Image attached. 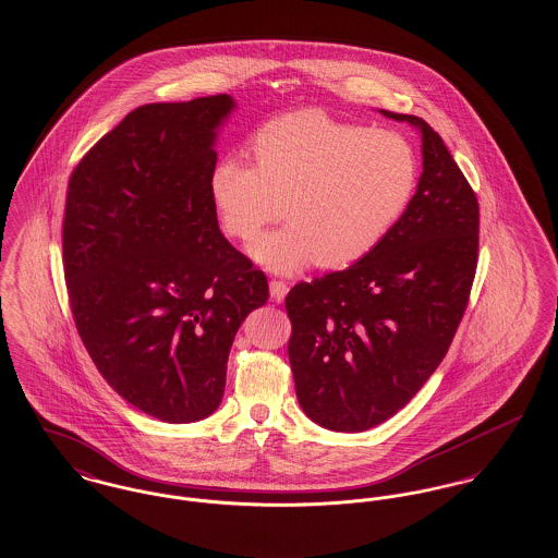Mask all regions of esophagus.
Listing matches in <instances>:
<instances>
[{
  "label": "esophagus",
  "instance_id": "1",
  "mask_svg": "<svg viewBox=\"0 0 558 558\" xmlns=\"http://www.w3.org/2000/svg\"><path fill=\"white\" fill-rule=\"evenodd\" d=\"M268 290H270V298H272L275 302H283L286 295L290 292L288 283H286V281H277V279H272V281L268 283Z\"/></svg>",
  "mask_w": 558,
  "mask_h": 558
}]
</instances>
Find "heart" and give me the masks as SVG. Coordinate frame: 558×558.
<instances>
[{"instance_id": "b5f03b06", "label": "heart", "mask_w": 558, "mask_h": 558, "mask_svg": "<svg viewBox=\"0 0 558 558\" xmlns=\"http://www.w3.org/2000/svg\"><path fill=\"white\" fill-rule=\"evenodd\" d=\"M256 163L220 157L209 199L227 235L250 241L286 202L292 225L256 239L250 254L277 272L347 268L369 256L410 206L417 157L388 130L298 111L270 119L252 141Z\"/></svg>"}]
</instances>
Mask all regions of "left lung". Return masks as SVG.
Masks as SVG:
<instances>
[{"instance_id":"1","label":"left lung","mask_w":558,"mask_h":558,"mask_svg":"<svg viewBox=\"0 0 558 558\" xmlns=\"http://www.w3.org/2000/svg\"><path fill=\"white\" fill-rule=\"evenodd\" d=\"M422 177L395 229L363 260L293 286L286 308L298 403L327 430L361 433L403 410L456 336L478 252V204L439 134L415 116Z\"/></svg>"}]
</instances>
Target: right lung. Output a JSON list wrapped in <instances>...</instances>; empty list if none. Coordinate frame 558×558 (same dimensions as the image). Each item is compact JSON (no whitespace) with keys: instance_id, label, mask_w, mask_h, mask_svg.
Wrapping results in <instances>:
<instances>
[{"instance_id":"right-lung-1","label":"right lung","mask_w":558,"mask_h":558,"mask_svg":"<svg viewBox=\"0 0 558 558\" xmlns=\"http://www.w3.org/2000/svg\"><path fill=\"white\" fill-rule=\"evenodd\" d=\"M229 94L143 105L73 170L62 265L82 342L136 410L189 424L218 410L263 270L225 239L209 199Z\"/></svg>"}]
</instances>
